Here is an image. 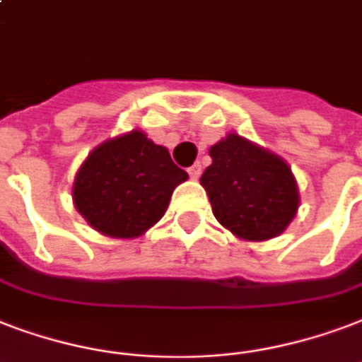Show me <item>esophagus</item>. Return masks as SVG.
<instances>
[{
	"label": "esophagus",
	"instance_id": "obj_1",
	"mask_svg": "<svg viewBox=\"0 0 362 362\" xmlns=\"http://www.w3.org/2000/svg\"><path fill=\"white\" fill-rule=\"evenodd\" d=\"M187 173H189V176H192L193 180H197V178L201 176V173H203V169H201L199 163H195V165H192V167L187 169Z\"/></svg>",
	"mask_w": 362,
	"mask_h": 362
}]
</instances>
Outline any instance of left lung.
Listing matches in <instances>:
<instances>
[{
	"instance_id": "obj_1",
	"label": "left lung",
	"mask_w": 362,
	"mask_h": 362,
	"mask_svg": "<svg viewBox=\"0 0 362 362\" xmlns=\"http://www.w3.org/2000/svg\"><path fill=\"white\" fill-rule=\"evenodd\" d=\"M212 163L201 176L212 214L243 241H267L288 228L300 192L288 163L230 132L211 146Z\"/></svg>"
}]
</instances>
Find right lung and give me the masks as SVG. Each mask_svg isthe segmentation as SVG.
Listing matches in <instances>:
<instances>
[{
    "label": "right lung",
    "mask_w": 362,
    "mask_h": 362,
    "mask_svg": "<svg viewBox=\"0 0 362 362\" xmlns=\"http://www.w3.org/2000/svg\"><path fill=\"white\" fill-rule=\"evenodd\" d=\"M186 180L169 150L134 129L90 151L76 173L71 199L93 230L134 239L161 220L175 187Z\"/></svg>",
    "instance_id": "right-lung-1"
}]
</instances>
